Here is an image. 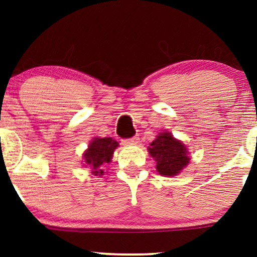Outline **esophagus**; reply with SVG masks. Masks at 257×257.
<instances>
[{
  "label": "esophagus",
  "mask_w": 257,
  "mask_h": 257,
  "mask_svg": "<svg viewBox=\"0 0 257 257\" xmlns=\"http://www.w3.org/2000/svg\"><path fill=\"white\" fill-rule=\"evenodd\" d=\"M139 140H140V139H139L138 135H135V137H133L131 139H126V140L123 141V144H124V145H137V144H139Z\"/></svg>",
  "instance_id": "1"
}]
</instances>
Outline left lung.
I'll return each mask as SVG.
<instances>
[{
    "instance_id": "left-lung-1",
    "label": "left lung",
    "mask_w": 257,
    "mask_h": 257,
    "mask_svg": "<svg viewBox=\"0 0 257 257\" xmlns=\"http://www.w3.org/2000/svg\"><path fill=\"white\" fill-rule=\"evenodd\" d=\"M149 153L157 162V172L163 176H175L190 163L187 147L169 132L159 133L150 144Z\"/></svg>"
}]
</instances>
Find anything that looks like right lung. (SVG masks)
I'll use <instances>...</instances> for the list:
<instances>
[{
	"mask_svg": "<svg viewBox=\"0 0 257 257\" xmlns=\"http://www.w3.org/2000/svg\"><path fill=\"white\" fill-rule=\"evenodd\" d=\"M117 147L118 143L112 140V138H94L83 153L84 166L91 167L94 176L104 175L101 167L110 163Z\"/></svg>",
	"mask_w": 257,
	"mask_h": 257,
	"instance_id": "1",
	"label": "right lung"
}]
</instances>
